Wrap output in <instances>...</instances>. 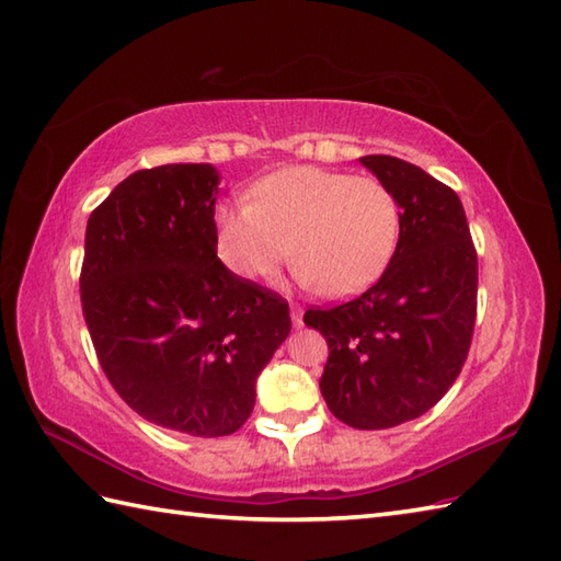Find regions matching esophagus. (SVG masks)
I'll return each mask as SVG.
<instances>
[{
    "instance_id": "esophagus-1",
    "label": "esophagus",
    "mask_w": 561,
    "mask_h": 561,
    "mask_svg": "<svg viewBox=\"0 0 561 561\" xmlns=\"http://www.w3.org/2000/svg\"><path fill=\"white\" fill-rule=\"evenodd\" d=\"M291 320H294L296 328L304 325V313H301L299 306H291Z\"/></svg>"
}]
</instances>
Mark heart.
I'll use <instances>...</instances> for the list:
<instances>
[{"mask_svg":"<svg viewBox=\"0 0 561 561\" xmlns=\"http://www.w3.org/2000/svg\"><path fill=\"white\" fill-rule=\"evenodd\" d=\"M221 262L236 277L260 279L291 257L301 279L332 299L374 284L396 253L400 207L374 175L289 165L262 178L250 202L214 207Z\"/></svg>","mask_w":561,"mask_h":561,"instance_id":"1","label":"heart"}]
</instances>
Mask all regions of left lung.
<instances>
[{
    "instance_id": "obj_1",
    "label": "left lung",
    "mask_w": 561,
    "mask_h": 561,
    "mask_svg": "<svg viewBox=\"0 0 561 561\" xmlns=\"http://www.w3.org/2000/svg\"><path fill=\"white\" fill-rule=\"evenodd\" d=\"M359 161L398 199L396 253L371 289L308 308L304 323L328 342L320 392L330 412L368 432L416 420L456 383L478 316V253L448 185L386 153Z\"/></svg>"
}]
</instances>
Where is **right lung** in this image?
<instances>
[{
	"label": "right lung",
	"instance_id": "add662e5",
	"mask_svg": "<svg viewBox=\"0 0 561 561\" xmlns=\"http://www.w3.org/2000/svg\"><path fill=\"white\" fill-rule=\"evenodd\" d=\"M211 163L137 171L91 211L81 308L103 374L147 422L229 436L291 330L289 304L217 257Z\"/></svg>",
	"mask_w": 561,
	"mask_h": 561
}]
</instances>
